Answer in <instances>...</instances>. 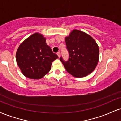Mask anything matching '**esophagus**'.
I'll use <instances>...</instances> for the list:
<instances>
[{"label":"esophagus","instance_id":"obj_1","mask_svg":"<svg viewBox=\"0 0 121 121\" xmlns=\"http://www.w3.org/2000/svg\"><path fill=\"white\" fill-rule=\"evenodd\" d=\"M57 55H58V56H59V57H60V56H61V53L60 52H58L57 53Z\"/></svg>","mask_w":121,"mask_h":121}]
</instances>
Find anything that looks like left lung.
Instances as JSON below:
<instances>
[{"label": "left lung", "instance_id": "8db88e82", "mask_svg": "<svg viewBox=\"0 0 121 121\" xmlns=\"http://www.w3.org/2000/svg\"><path fill=\"white\" fill-rule=\"evenodd\" d=\"M69 52L67 61L60 60L66 70L75 77H85L96 68L99 60V49L96 41L89 35L77 30L65 37Z\"/></svg>", "mask_w": 121, "mask_h": 121}]
</instances>
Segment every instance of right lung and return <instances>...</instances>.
<instances>
[{
	"mask_svg": "<svg viewBox=\"0 0 121 121\" xmlns=\"http://www.w3.org/2000/svg\"><path fill=\"white\" fill-rule=\"evenodd\" d=\"M58 58L46 43V38L36 32L20 44L16 60L21 72L26 77L39 80L50 71L52 62Z\"/></svg>",
	"mask_w": 121,
	"mask_h": 121,
	"instance_id": "1",
	"label": "right lung"
}]
</instances>
